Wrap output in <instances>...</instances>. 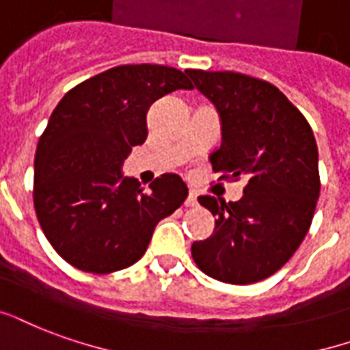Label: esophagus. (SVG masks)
I'll return each instance as SVG.
<instances>
[{
    "mask_svg": "<svg viewBox=\"0 0 350 350\" xmlns=\"http://www.w3.org/2000/svg\"><path fill=\"white\" fill-rule=\"evenodd\" d=\"M186 206H197V191L190 190L188 197H186Z\"/></svg>",
    "mask_w": 350,
    "mask_h": 350,
    "instance_id": "34e87169",
    "label": "esophagus"
}]
</instances>
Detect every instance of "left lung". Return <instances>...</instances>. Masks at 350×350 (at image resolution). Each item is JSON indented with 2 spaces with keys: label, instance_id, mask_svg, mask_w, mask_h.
<instances>
[{
  "label": "left lung",
  "instance_id": "1",
  "mask_svg": "<svg viewBox=\"0 0 350 350\" xmlns=\"http://www.w3.org/2000/svg\"><path fill=\"white\" fill-rule=\"evenodd\" d=\"M186 73L221 118L223 140L210 154L212 170L219 180H247L238 203L199 197L215 215V228L191 245V256L215 280L260 282L293 256L314 219L321 190L314 133L267 81L238 72Z\"/></svg>",
  "mask_w": 350,
  "mask_h": 350
}]
</instances>
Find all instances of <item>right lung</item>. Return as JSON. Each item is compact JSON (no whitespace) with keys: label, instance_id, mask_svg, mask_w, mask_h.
Here are the masks:
<instances>
[{"label":"right lung","instance_id":"1","mask_svg":"<svg viewBox=\"0 0 350 350\" xmlns=\"http://www.w3.org/2000/svg\"><path fill=\"white\" fill-rule=\"evenodd\" d=\"M193 86L170 66L125 64L68 92L47 122L35 154L33 201L47 241L81 271L107 275L144 256L160 219L185 203L188 188L164 173L146 193L123 177L129 151L147 138V109Z\"/></svg>","mask_w":350,"mask_h":350}]
</instances>
